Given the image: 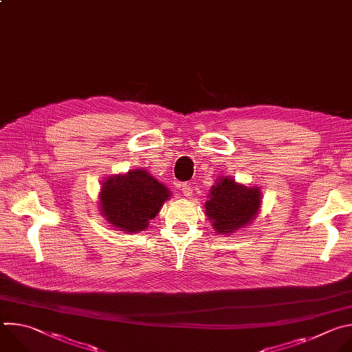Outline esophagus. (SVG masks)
<instances>
[{
  "label": "esophagus",
  "instance_id": "obj_1",
  "mask_svg": "<svg viewBox=\"0 0 352 352\" xmlns=\"http://www.w3.org/2000/svg\"><path fill=\"white\" fill-rule=\"evenodd\" d=\"M181 190H182L184 196H186V197H190V196L193 195V189H192V186L188 185V184H182V185H181Z\"/></svg>",
  "mask_w": 352,
  "mask_h": 352
}]
</instances>
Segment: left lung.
Segmentation results:
<instances>
[{
    "label": "left lung",
    "instance_id": "1",
    "mask_svg": "<svg viewBox=\"0 0 352 352\" xmlns=\"http://www.w3.org/2000/svg\"><path fill=\"white\" fill-rule=\"evenodd\" d=\"M262 205L259 186H248L232 177L223 175L210 188L204 208L213 230L221 235H234L252 223Z\"/></svg>",
    "mask_w": 352,
    "mask_h": 352
}]
</instances>
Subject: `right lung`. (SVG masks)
I'll return each instance as SVG.
<instances>
[{
    "mask_svg": "<svg viewBox=\"0 0 352 352\" xmlns=\"http://www.w3.org/2000/svg\"><path fill=\"white\" fill-rule=\"evenodd\" d=\"M171 190L146 168L106 177L98 192L100 214L114 228L139 232L157 216Z\"/></svg>",
    "mask_w": 352,
    "mask_h": 352,
    "instance_id": "obj_1",
    "label": "right lung"
}]
</instances>
